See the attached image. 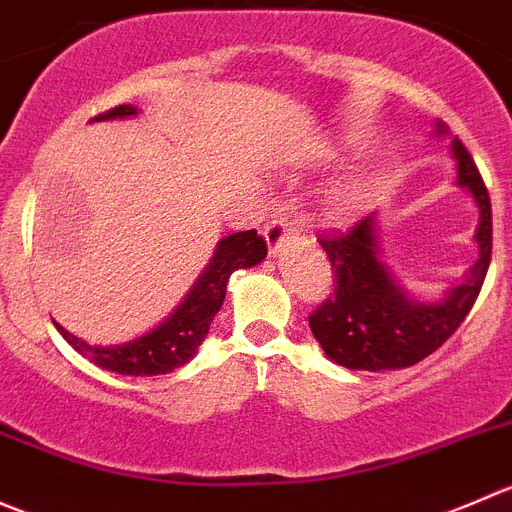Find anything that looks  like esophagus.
<instances>
[{"label": "esophagus", "mask_w": 512, "mask_h": 512, "mask_svg": "<svg viewBox=\"0 0 512 512\" xmlns=\"http://www.w3.org/2000/svg\"><path fill=\"white\" fill-rule=\"evenodd\" d=\"M293 234H296V224H293L291 219H286V216H276V219L268 221L266 229H263V236H266L268 251H271V254H276V251L281 249L283 241L291 239Z\"/></svg>", "instance_id": "1"}]
</instances>
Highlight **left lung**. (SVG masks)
<instances>
[{
	"label": "left lung",
	"mask_w": 512,
	"mask_h": 512,
	"mask_svg": "<svg viewBox=\"0 0 512 512\" xmlns=\"http://www.w3.org/2000/svg\"><path fill=\"white\" fill-rule=\"evenodd\" d=\"M450 149L458 161V184L470 189L480 209L478 263L445 301L416 303L378 261L373 216L356 221L348 231L318 236L336 278L328 298L308 316V326L331 361L358 371L416 366L458 331L473 308L493 254V214L473 156L458 139Z\"/></svg>",
	"instance_id": "obj_1"
}]
</instances>
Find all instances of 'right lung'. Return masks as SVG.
I'll use <instances>...</instances> for the list:
<instances>
[{"instance_id": "1", "label": "right lung", "mask_w": 512, "mask_h": 512, "mask_svg": "<svg viewBox=\"0 0 512 512\" xmlns=\"http://www.w3.org/2000/svg\"><path fill=\"white\" fill-rule=\"evenodd\" d=\"M134 114L136 106L119 104L114 109L104 111V114L94 116L91 121L124 119V116ZM266 254V239L258 236L256 229L239 231V234L221 239L214 261L209 263L204 276L191 288L186 301L159 328L136 338V341L124 343V346H89L86 341H79L77 336L64 331L59 323H54V326L59 328L64 341L74 351H79L89 361H94L96 366L106 368V371L121 373V376H161V373H169L174 368L184 366L194 356L199 343L209 333L221 303H224L231 273L239 271V268L256 266L258 261L266 258Z\"/></svg>"}]
</instances>
